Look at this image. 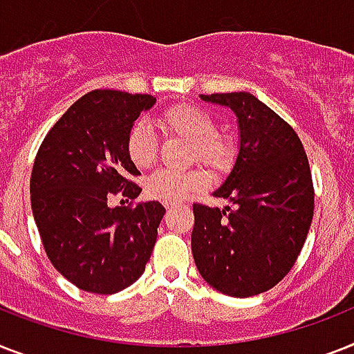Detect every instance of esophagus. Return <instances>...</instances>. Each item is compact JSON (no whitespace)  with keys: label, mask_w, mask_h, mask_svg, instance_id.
<instances>
[{"label":"esophagus","mask_w":354,"mask_h":354,"mask_svg":"<svg viewBox=\"0 0 354 354\" xmlns=\"http://www.w3.org/2000/svg\"><path fill=\"white\" fill-rule=\"evenodd\" d=\"M174 203H165V209H167V211H172V209H174Z\"/></svg>","instance_id":"1"}]
</instances>
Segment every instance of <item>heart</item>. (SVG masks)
Instances as JSON below:
<instances>
[{
    "instance_id": "heart-1",
    "label": "heart",
    "mask_w": 354,
    "mask_h": 354,
    "mask_svg": "<svg viewBox=\"0 0 354 354\" xmlns=\"http://www.w3.org/2000/svg\"><path fill=\"white\" fill-rule=\"evenodd\" d=\"M158 125L165 136L183 138L191 142V160L202 162L212 169H225L231 162V140L216 131L214 118L205 109L180 103L165 109L158 118ZM160 142L147 122H134L127 132L125 151L131 163L138 169H149L156 162ZM207 178L202 171H156L147 178L145 192L163 203H180L202 191Z\"/></svg>"
}]
</instances>
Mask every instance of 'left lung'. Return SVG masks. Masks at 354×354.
Segmentation results:
<instances>
[{"label": "left lung", "mask_w": 354, "mask_h": 354, "mask_svg": "<svg viewBox=\"0 0 354 354\" xmlns=\"http://www.w3.org/2000/svg\"><path fill=\"white\" fill-rule=\"evenodd\" d=\"M236 114L238 154L212 196L194 203L191 247L203 280L227 297L269 291L295 266L313 222L311 169L300 138L251 93L200 94Z\"/></svg>", "instance_id": "1"}]
</instances>
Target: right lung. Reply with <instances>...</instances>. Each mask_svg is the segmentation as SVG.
<instances>
[{"mask_svg":"<svg viewBox=\"0 0 354 354\" xmlns=\"http://www.w3.org/2000/svg\"><path fill=\"white\" fill-rule=\"evenodd\" d=\"M151 94L93 91L74 102L43 140L30 176V205L48 260L82 291L112 295L142 277L165 209L160 202L111 207L116 192L140 196L125 151Z\"/></svg>","mask_w":354,"mask_h":354,"instance_id":"add662e5","label":"right lung"}]
</instances>
